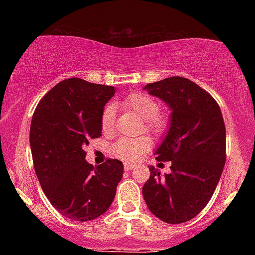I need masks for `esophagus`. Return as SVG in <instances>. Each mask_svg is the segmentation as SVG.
I'll return each instance as SVG.
<instances>
[{
    "instance_id": "34e87169",
    "label": "esophagus",
    "mask_w": 255,
    "mask_h": 255,
    "mask_svg": "<svg viewBox=\"0 0 255 255\" xmlns=\"http://www.w3.org/2000/svg\"><path fill=\"white\" fill-rule=\"evenodd\" d=\"M134 168H136L135 164H131V163H125V169H126V170H133Z\"/></svg>"
}]
</instances>
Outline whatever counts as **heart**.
<instances>
[{"label": "heart", "mask_w": 255, "mask_h": 255, "mask_svg": "<svg viewBox=\"0 0 255 255\" xmlns=\"http://www.w3.org/2000/svg\"><path fill=\"white\" fill-rule=\"evenodd\" d=\"M125 109L136 114L145 120V128L153 134H162L166 129V120L159 115V104L156 99L142 92L131 93L122 102ZM102 130L108 133L113 129L114 110L109 107L103 111L101 120ZM150 148V141L146 137H124L119 140L113 147V152L119 158L128 162L139 159Z\"/></svg>", "instance_id": "heart-1"}]
</instances>
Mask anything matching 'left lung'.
Returning <instances> with one entry per match:
<instances>
[{
  "label": "left lung",
  "instance_id": "1",
  "mask_svg": "<svg viewBox=\"0 0 255 255\" xmlns=\"http://www.w3.org/2000/svg\"><path fill=\"white\" fill-rule=\"evenodd\" d=\"M171 110L168 131L154 151L157 160L171 162L160 175L150 166L142 195L150 211L163 222L180 224L206 206L225 164V126L211 95L186 78L171 77L144 87Z\"/></svg>",
  "mask_w": 255,
  "mask_h": 255
}]
</instances>
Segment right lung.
<instances>
[{"label":"right lung","instance_id":"obj_1","mask_svg":"<svg viewBox=\"0 0 255 255\" xmlns=\"http://www.w3.org/2000/svg\"><path fill=\"white\" fill-rule=\"evenodd\" d=\"M113 86L71 78L40 99L30 128L34 170L44 194L64 217L96 219L109 209L124 174L119 159L98 166L86 162L85 146L102 135L104 107Z\"/></svg>","mask_w":255,"mask_h":255}]
</instances>
